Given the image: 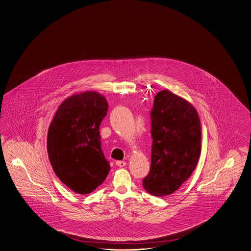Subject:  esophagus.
<instances>
[{
    "mask_svg": "<svg viewBox=\"0 0 251 251\" xmlns=\"http://www.w3.org/2000/svg\"><path fill=\"white\" fill-rule=\"evenodd\" d=\"M126 162L125 161H122V160H117L116 161V165L119 166V167H124V166H126Z\"/></svg>",
    "mask_w": 251,
    "mask_h": 251,
    "instance_id": "34e87169",
    "label": "esophagus"
}]
</instances>
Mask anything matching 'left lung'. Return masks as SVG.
Wrapping results in <instances>:
<instances>
[{
  "mask_svg": "<svg viewBox=\"0 0 251 251\" xmlns=\"http://www.w3.org/2000/svg\"><path fill=\"white\" fill-rule=\"evenodd\" d=\"M151 164L143 188L157 197L171 195L190 177L201 151V126L195 108L163 90L154 98Z\"/></svg>",
  "mask_w": 251,
  "mask_h": 251,
  "instance_id": "8db88e82",
  "label": "left lung"
}]
</instances>
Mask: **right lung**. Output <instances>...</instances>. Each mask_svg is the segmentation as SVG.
Masks as SVG:
<instances>
[{
    "label": "right lung",
    "mask_w": 251,
    "mask_h": 251,
    "mask_svg": "<svg viewBox=\"0 0 251 251\" xmlns=\"http://www.w3.org/2000/svg\"><path fill=\"white\" fill-rule=\"evenodd\" d=\"M108 108L106 99L98 92L75 94L59 106L50 125V162L61 182L78 194L96 190L110 171L100 136Z\"/></svg>",
    "instance_id": "1"
}]
</instances>
